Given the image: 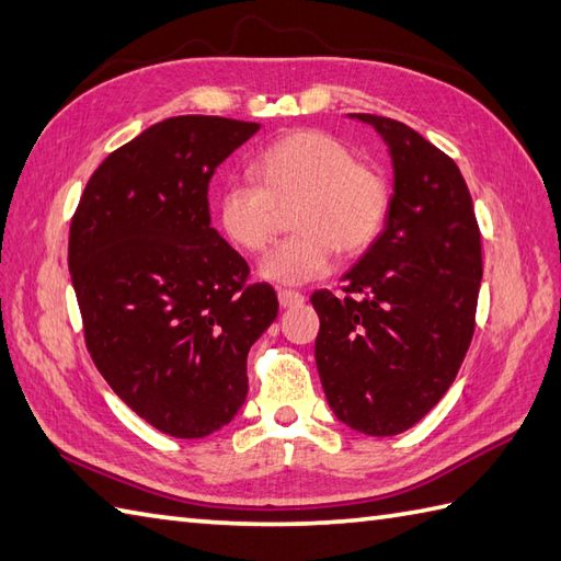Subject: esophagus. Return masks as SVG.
Listing matches in <instances>:
<instances>
[{
  "label": "esophagus",
  "instance_id": "esophagus-1",
  "mask_svg": "<svg viewBox=\"0 0 561 561\" xmlns=\"http://www.w3.org/2000/svg\"><path fill=\"white\" fill-rule=\"evenodd\" d=\"M277 299H279L282 308H296V306H301L306 301L304 294L291 291V289H279L277 291Z\"/></svg>",
  "mask_w": 561,
  "mask_h": 561
}]
</instances>
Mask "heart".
Wrapping results in <instances>:
<instances>
[{
	"label": "heart",
	"instance_id": "1",
	"mask_svg": "<svg viewBox=\"0 0 561 561\" xmlns=\"http://www.w3.org/2000/svg\"><path fill=\"white\" fill-rule=\"evenodd\" d=\"M248 173L253 185L229 183L219 193V229L243 253H265L277 233V211L291 207L294 233L260 265V277L282 287L323 277L340 250L364 253L386 224L383 175L352 161V151L325 133L304 129L277 139Z\"/></svg>",
	"mask_w": 561,
	"mask_h": 561
}]
</instances>
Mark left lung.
I'll use <instances>...</instances> for the list:
<instances>
[{"label": "left lung", "mask_w": 561, "mask_h": 561, "mask_svg": "<svg viewBox=\"0 0 561 561\" xmlns=\"http://www.w3.org/2000/svg\"><path fill=\"white\" fill-rule=\"evenodd\" d=\"M350 117L386 141L392 195L383 231L342 274L347 294L311 296L320 318L316 364L340 422L368 436H396L446 396L470 347L480 229L456 161L404 123Z\"/></svg>", "instance_id": "obj_1"}]
</instances>
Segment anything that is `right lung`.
<instances>
[{
    "mask_svg": "<svg viewBox=\"0 0 561 561\" xmlns=\"http://www.w3.org/2000/svg\"><path fill=\"white\" fill-rule=\"evenodd\" d=\"M260 129L169 117L113 151L69 229V274L93 364L129 410L175 438L229 424L245 362L277 318L270 284L209 224L214 171Z\"/></svg>",
    "mask_w": 561,
    "mask_h": 561,
    "instance_id": "right-lung-1",
    "label": "right lung"
}]
</instances>
